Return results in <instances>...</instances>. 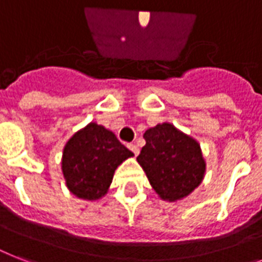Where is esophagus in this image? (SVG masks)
I'll list each match as a JSON object with an SVG mask.
<instances>
[{
    "label": "esophagus",
    "instance_id": "esophagus-1",
    "mask_svg": "<svg viewBox=\"0 0 262 262\" xmlns=\"http://www.w3.org/2000/svg\"><path fill=\"white\" fill-rule=\"evenodd\" d=\"M127 148H129V149H130V151L133 152V154H135L136 156L139 155L140 149H139V147H137V145H136V144H129V145H127Z\"/></svg>",
    "mask_w": 262,
    "mask_h": 262
}]
</instances>
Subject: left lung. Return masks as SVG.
<instances>
[{"instance_id":"8db88e82","label":"left lung","mask_w":262,"mask_h":262,"mask_svg":"<svg viewBox=\"0 0 262 262\" xmlns=\"http://www.w3.org/2000/svg\"><path fill=\"white\" fill-rule=\"evenodd\" d=\"M144 139L137 162L160 199L182 200L203 182L207 164L197 140L168 122L149 127Z\"/></svg>"}]
</instances>
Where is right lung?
<instances>
[{
	"label": "right lung",
	"instance_id": "right-lung-1",
	"mask_svg": "<svg viewBox=\"0 0 262 262\" xmlns=\"http://www.w3.org/2000/svg\"><path fill=\"white\" fill-rule=\"evenodd\" d=\"M132 156L133 152L119 143L113 132L90 122L63 147L61 167L68 189L81 200L102 199L117 167Z\"/></svg>",
	"mask_w": 262,
	"mask_h": 262
}]
</instances>
